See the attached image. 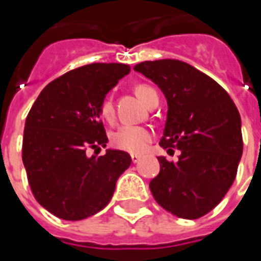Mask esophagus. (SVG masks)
Returning <instances> with one entry per match:
<instances>
[{"label": "esophagus", "instance_id": "esophagus-1", "mask_svg": "<svg viewBox=\"0 0 261 261\" xmlns=\"http://www.w3.org/2000/svg\"><path fill=\"white\" fill-rule=\"evenodd\" d=\"M130 158H132V163H134V164H136V163L141 160V155H138V154H132V155H130Z\"/></svg>", "mask_w": 261, "mask_h": 261}]
</instances>
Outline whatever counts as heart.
Segmentation results:
<instances>
[{
    "label": "heart",
    "mask_w": 261,
    "mask_h": 261,
    "mask_svg": "<svg viewBox=\"0 0 261 261\" xmlns=\"http://www.w3.org/2000/svg\"><path fill=\"white\" fill-rule=\"evenodd\" d=\"M152 91V88L148 86H138L135 88L136 95L145 103L148 94ZM113 103L112 100L106 98L101 103L100 107V115L105 119L106 122H112L113 119ZM152 134L149 129L142 127V126L135 125H126L119 127L115 134L112 135V145L120 149V151H126L130 154H141L146 149L148 144L151 142Z\"/></svg>",
    "instance_id": "heart-1"
}]
</instances>
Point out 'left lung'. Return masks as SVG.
<instances>
[{"instance_id": "left-lung-1", "label": "left lung", "mask_w": 261, "mask_h": 261, "mask_svg": "<svg viewBox=\"0 0 261 261\" xmlns=\"http://www.w3.org/2000/svg\"><path fill=\"white\" fill-rule=\"evenodd\" d=\"M134 69L166 95L168 112L160 145L180 149L177 163L158 156L152 196L170 214L196 219L232 186L243 155L241 117L229 94L195 66L177 59L145 61ZM174 152V151H173Z\"/></svg>"}]
</instances>
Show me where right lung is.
<instances>
[{"instance_id": "add662e5", "label": "right lung", "mask_w": 261, "mask_h": 261, "mask_svg": "<svg viewBox=\"0 0 261 261\" xmlns=\"http://www.w3.org/2000/svg\"><path fill=\"white\" fill-rule=\"evenodd\" d=\"M129 72L125 64L80 66L49 83L27 115L23 164L29 185L36 200L61 219H86L106 207L132 163L119 149L87 155L109 142L100 107Z\"/></svg>"}]
</instances>
